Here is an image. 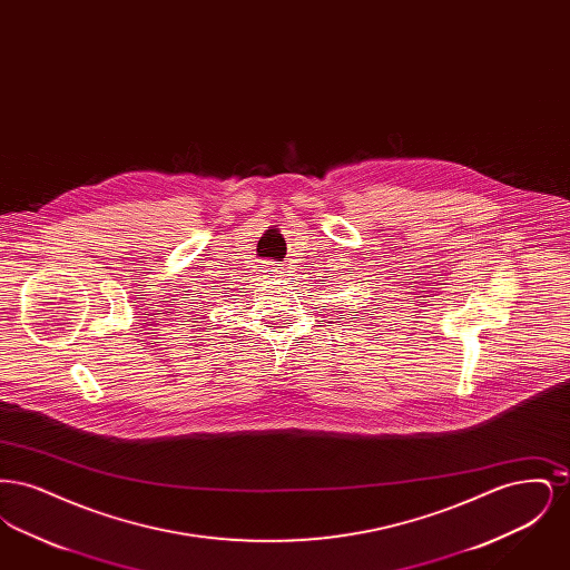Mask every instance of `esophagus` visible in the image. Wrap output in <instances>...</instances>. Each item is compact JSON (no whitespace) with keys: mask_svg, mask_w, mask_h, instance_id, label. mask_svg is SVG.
Returning <instances> with one entry per match:
<instances>
[{"mask_svg":"<svg viewBox=\"0 0 570 570\" xmlns=\"http://www.w3.org/2000/svg\"><path fill=\"white\" fill-rule=\"evenodd\" d=\"M273 272H275V269H273Z\"/></svg>","mask_w":570,"mask_h":570,"instance_id":"34e87169","label":"esophagus"}]
</instances>
